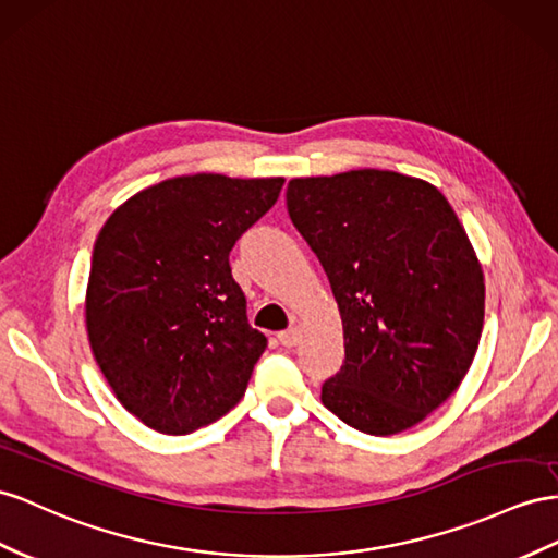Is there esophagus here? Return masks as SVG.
<instances>
[{"label":"esophagus","mask_w":558,"mask_h":558,"mask_svg":"<svg viewBox=\"0 0 558 558\" xmlns=\"http://www.w3.org/2000/svg\"><path fill=\"white\" fill-rule=\"evenodd\" d=\"M278 341L282 347L292 349V347L299 344V341H302V330H299V327H290V330H284V332L278 335Z\"/></svg>","instance_id":"obj_1"}]
</instances>
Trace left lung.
<instances>
[{
    "instance_id": "8db88e82",
    "label": "left lung",
    "mask_w": 558,
    "mask_h": 558,
    "mask_svg": "<svg viewBox=\"0 0 558 558\" xmlns=\"http://www.w3.org/2000/svg\"><path fill=\"white\" fill-rule=\"evenodd\" d=\"M284 197L344 325L323 405L373 436L420 424L460 387L483 330V270L460 219L436 185L387 169L292 179Z\"/></svg>"
}]
</instances>
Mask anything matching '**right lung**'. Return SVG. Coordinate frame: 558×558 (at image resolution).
Masks as SVG:
<instances>
[{
    "instance_id": "right-lung-1",
    "label": "right lung",
    "mask_w": 558,
    "mask_h": 558,
    "mask_svg": "<svg viewBox=\"0 0 558 558\" xmlns=\"http://www.w3.org/2000/svg\"><path fill=\"white\" fill-rule=\"evenodd\" d=\"M282 183L167 179L98 233L84 302L89 347L118 401L155 432L191 434L245 396L266 337L247 320L228 254Z\"/></svg>"
}]
</instances>
